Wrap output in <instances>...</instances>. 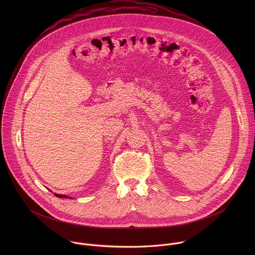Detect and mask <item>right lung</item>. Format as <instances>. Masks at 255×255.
<instances>
[{"label":"right lung","instance_id":"obj_1","mask_svg":"<svg viewBox=\"0 0 255 255\" xmlns=\"http://www.w3.org/2000/svg\"><path fill=\"white\" fill-rule=\"evenodd\" d=\"M55 195L57 196V197H60V198H72V197H69L68 195H63V194H58V193H55Z\"/></svg>","mask_w":255,"mask_h":255}]
</instances>
